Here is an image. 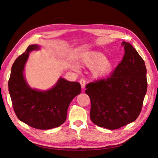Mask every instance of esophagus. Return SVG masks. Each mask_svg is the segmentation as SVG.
Returning <instances> with one entry per match:
<instances>
[{"instance_id": "1", "label": "esophagus", "mask_w": 158, "mask_h": 158, "mask_svg": "<svg viewBox=\"0 0 158 158\" xmlns=\"http://www.w3.org/2000/svg\"><path fill=\"white\" fill-rule=\"evenodd\" d=\"M80 84L81 85V87H82V88L84 89L85 88V80L84 78H81L80 80Z\"/></svg>"}]
</instances>
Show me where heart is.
Wrapping results in <instances>:
<instances>
[{
  "label": "heart",
  "mask_w": 158,
  "mask_h": 158,
  "mask_svg": "<svg viewBox=\"0 0 158 158\" xmlns=\"http://www.w3.org/2000/svg\"><path fill=\"white\" fill-rule=\"evenodd\" d=\"M82 63L89 69H94V74L96 76H106L111 71L113 65L106 60V57L98 52H89L84 54L82 57ZM74 69L77 70V66Z\"/></svg>",
  "instance_id": "obj_1"
}]
</instances>
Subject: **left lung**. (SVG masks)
I'll list each match as a JSON object with an SVG mask.
<instances>
[{
    "mask_svg": "<svg viewBox=\"0 0 158 158\" xmlns=\"http://www.w3.org/2000/svg\"><path fill=\"white\" fill-rule=\"evenodd\" d=\"M121 45L125 54L111 76L85 85L91 102V120L110 130L136 120L147 91L144 60L130 44L123 41Z\"/></svg>",
    "mask_w": 158,
    "mask_h": 158,
    "instance_id": "1",
    "label": "left lung"
}]
</instances>
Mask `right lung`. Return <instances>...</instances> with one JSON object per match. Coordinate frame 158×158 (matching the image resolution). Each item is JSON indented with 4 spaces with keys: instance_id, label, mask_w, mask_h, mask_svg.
<instances>
[{
    "instance_id": "1",
    "label": "right lung",
    "mask_w": 158,
    "mask_h": 158,
    "mask_svg": "<svg viewBox=\"0 0 158 158\" xmlns=\"http://www.w3.org/2000/svg\"><path fill=\"white\" fill-rule=\"evenodd\" d=\"M39 49L37 45L27 47L14 61L8 80V89L16 115L31 127L47 130L60 126L66 119L72 100L81 92L77 82L60 78L55 87L40 92L28 86L23 75L29 52Z\"/></svg>"
}]
</instances>
